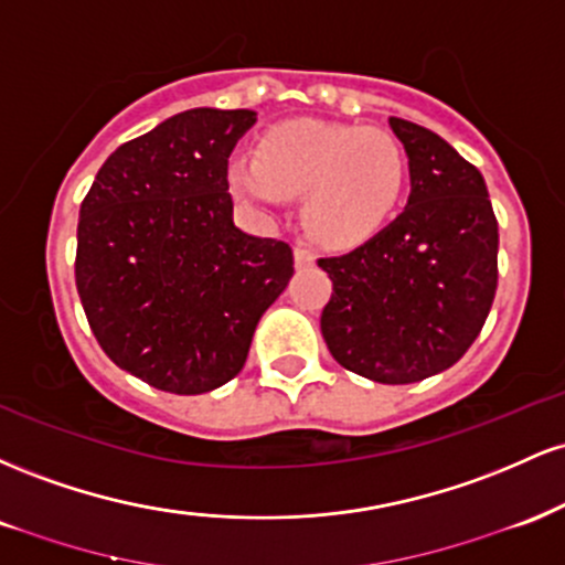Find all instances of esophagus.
I'll return each instance as SVG.
<instances>
[{
    "label": "esophagus",
    "instance_id": "obj_1",
    "mask_svg": "<svg viewBox=\"0 0 565 565\" xmlns=\"http://www.w3.org/2000/svg\"><path fill=\"white\" fill-rule=\"evenodd\" d=\"M313 263H316L313 252L305 249V246H295V265H297V268H310Z\"/></svg>",
    "mask_w": 565,
    "mask_h": 565
}]
</instances>
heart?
Returning a JSON list of instances; mask_svg holds the SVG:
<instances>
[{
    "label": "heart",
    "mask_w": 565,
    "mask_h": 565,
    "mask_svg": "<svg viewBox=\"0 0 565 565\" xmlns=\"http://www.w3.org/2000/svg\"><path fill=\"white\" fill-rule=\"evenodd\" d=\"M225 174L233 196L257 210L300 196L305 231L323 246L353 249L395 217L408 167L385 129L291 119L265 129L255 159L233 157Z\"/></svg>",
    "instance_id": "b5f03b06"
}]
</instances>
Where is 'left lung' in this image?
I'll return each instance as SVG.
<instances>
[{"label":"left lung","instance_id":"obj_1","mask_svg":"<svg viewBox=\"0 0 565 565\" xmlns=\"http://www.w3.org/2000/svg\"><path fill=\"white\" fill-rule=\"evenodd\" d=\"M387 125L408 159V204L366 244L319 260L332 278L321 334L340 366L408 385L457 364L483 329L499 228L470 161L414 121Z\"/></svg>","mask_w":565,"mask_h":565}]
</instances>
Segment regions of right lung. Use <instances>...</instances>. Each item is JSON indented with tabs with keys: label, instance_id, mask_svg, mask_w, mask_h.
<instances>
[{
	"label": "right lung",
	"instance_id": "add662e5",
	"mask_svg": "<svg viewBox=\"0 0 565 565\" xmlns=\"http://www.w3.org/2000/svg\"><path fill=\"white\" fill-rule=\"evenodd\" d=\"M249 108H191L119 146L76 228V291L95 340L159 391L210 393L244 369L295 274L287 242L236 228L228 157Z\"/></svg>",
	"mask_w": 565,
	"mask_h": 565
}]
</instances>
